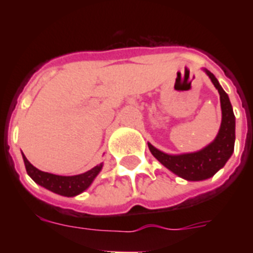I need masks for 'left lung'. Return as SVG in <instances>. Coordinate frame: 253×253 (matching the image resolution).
Returning a JSON list of instances; mask_svg holds the SVG:
<instances>
[{"label": "left lung", "mask_w": 253, "mask_h": 253, "mask_svg": "<svg viewBox=\"0 0 253 253\" xmlns=\"http://www.w3.org/2000/svg\"><path fill=\"white\" fill-rule=\"evenodd\" d=\"M206 73L212 81L214 86L218 89L220 97V107H222V125L215 140L205 147L204 150L194 152V154L185 155H167L152 144L148 143L151 154L172 170L174 174L182 177L188 181H201L214 176L222 167L231 158L234 152V143H235V115L232 111V106L228 95L222 89L218 80L211 72Z\"/></svg>", "instance_id": "8db88e82"}]
</instances>
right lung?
Masks as SVG:
<instances>
[{
    "mask_svg": "<svg viewBox=\"0 0 253 253\" xmlns=\"http://www.w3.org/2000/svg\"><path fill=\"white\" fill-rule=\"evenodd\" d=\"M23 162H25L26 170L29 173V176L33 178L37 184H39L43 188L48 189L51 192L60 194L65 197H73L80 194L89 188V185L93 182L95 176L98 174L102 164L91 168L90 170L83 173V174H77V176H57L48 172H42L38 168L31 164V163L26 159L23 155Z\"/></svg>",
    "mask_w": 253,
    "mask_h": 253,
    "instance_id": "add662e5",
    "label": "right lung"
}]
</instances>
